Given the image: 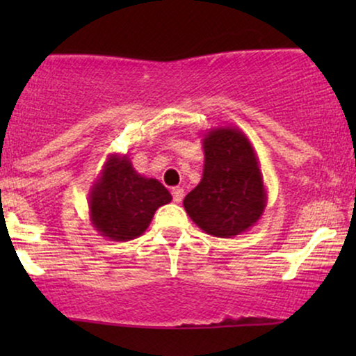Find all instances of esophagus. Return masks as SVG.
I'll return each instance as SVG.
<instances>
[{"label":"esophagus","mask_w":356,"mask_h":356,"mask_svg":"<svg viewBox=\"0 0 356 356\" xmlns=\"http://www.w3.org/2000/svg\"><path fill=\"white\" fill-rule=\"evenodd\" d=\"M172 197H174V202H181L184 199V189L182 187H174L172 189Z\"/></svg>","instance_id":"34e87169"}]
</instances>
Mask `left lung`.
<instances>
[{"label": "left lung", "mask_w": 356, "mask_h": 356, "mask_svg": "<svg viewBox=\"0 0 356 356\" xmlns=\"http://www.w3.org/2000/svg\"><path fill=\"white\" fill-rule=\"evenodd\" d=\"M202 179L184 199V209L207 234L234 238L246 232L266 209L259 162L238 127H214L204 134Z\"/></svg>", "instance_id": "8db88e82"}]
</instances>
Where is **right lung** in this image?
Wrapping results in <instances>:
<instances>
[{"instance_id":"right-lung-1","label":"right lung","mask_w":356,"mask_h":356,"mask_svg":"<svg viewBox=\"0 0 356 356\" xmlns=\"http://www.w3.org/2000/svg\"><path fill=\"white\" fill-rule=\"evenodd\" d=\"M170 201V192L138 174L129 155L110 154L90 189V220L104 238L130 241L144 234L155 211Z\"/></svg>"}]
</instances>
